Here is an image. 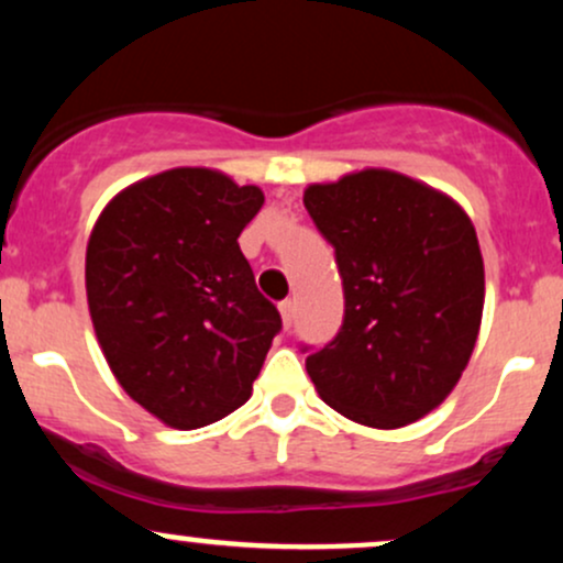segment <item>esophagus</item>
Here are the masks:
<instances>
[{"instance_id": "34e87169", "label": "esophagus", "mask_w": 563, "mask_h": 563, "mask_svg": "<svg viewBox=\"0 0 563 563\" xmlns=\"http://www.w3.org/2000/svg\"><path fill=\"white\" fill-rule=\"evenodd\" d=\"M280 314H283V325H286V328L294 325V320H296V301L294 299L280 301Z\"/></svg>"}]
</instances>
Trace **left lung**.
<instances>
[{"label":"left lung","instance_id":"8db88e82","mask_svg":"<svg viewBox=\"0 0 563 563\" xmlns=\"http://www.w3.org/2000/svg\"><path fill=\"white\" fill-rule=\"evenodd\" d=\"M303 206L335 249L344 322L309 352L333 410L399 429L444 402L466 371L484 307L476 230L455 200L389 169L309 185Z\"/></svg>","mask_w":563,"mask_h":563}]
</instances>
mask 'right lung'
Returning <instances> with one entry per match:
<instances>
[{
    "label": "right lung",
    "instance_id": "obj_1",
    "mask_svg": "<svg viewBox=\"0 0 563 563\" xmlns=\"http://www.w3.org/2000/svg\"><path fill=\"white\" fill-rule=\"evenodd\" d=\"M264 192L211 169H169L102 209L87 245V301L124 391L172 429H200L251 397L277 307L238 238Z\"/></svg>",
    "mask_w": 563,
    "mask_h": 563
}]
</instances>
